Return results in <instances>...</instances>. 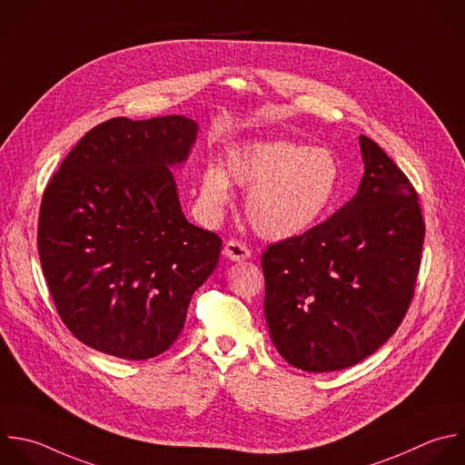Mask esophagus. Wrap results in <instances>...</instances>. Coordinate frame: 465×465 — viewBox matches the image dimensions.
I'll return each mask as SVG.
<instances>
[{
	"instance_id": "34e87169",
	"label": "esophagus",
	"mask_w": 465,
	"mask_h": 465,
	"mask_svg": "<svg viewBox=\"0 0 465 465\" xmlns=\"http://www.w3.org/2000/svg\"><path fill=\"white\" fill-rule=\"evenodd\" d=\"M224 255L232 261H246V259H250L252 250L244 242H241L237 239H230L224 244Z\"/></svg>"
}]
</instances>
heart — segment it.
I'll return each mask as SVG.
<instances>
[{"label": "heart", "mask_w": 465, "mask_h": 465, "mask_svg": "<svg viewBox=\"0 0 465 465\" xmlns=\"http://www.w3.org/2000/svg\"><path fill=\"white\" fill-rule=\"evenodd\" d=\"M228 175L208 166L201 175V203L210 212L232 199L230 179L248 190L246 213L257 233L288 239L316 224L334 204L341 170L327 149L290 140L255 142L228 154Z\"/></svg>", "instance_id": "b5f03b06"}]
</instances>
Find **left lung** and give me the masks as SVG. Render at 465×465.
Instances as JSON below:
<instances>
[{
	"instance_id": "obj_1",
	"label": "left lung",
	"mask_w": 465,
	"mask_h": 465,
	"mask_svg": "<svg viewBox=\"0 0 465 465\" xmlns=\"http://www.w3.org/2000/svg\"><path fill=\"white\" fill-rule=\"evenodd\" d=\"M358 193L331 219L270 244L264 318L295 369L331 372L374 354L414 297L425 223L407 175L369 136Z\"/></svg>"
}]
</instances>
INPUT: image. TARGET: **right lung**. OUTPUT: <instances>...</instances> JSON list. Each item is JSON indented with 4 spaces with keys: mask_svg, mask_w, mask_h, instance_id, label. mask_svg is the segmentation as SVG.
I'll use <instances>...</instances> for the list:
<instances>
[{
    "mask_svg": "<svg viewBox=\"0 0 465 465\" xmlns=\"http://www.w3.org/2000/svg\"><path fill=\"white\" fill-rule=\"evenodd\" d=\"M195 136L181 114L105 120L44 192V277L64 325L94 351L133 361L168 351L219 262L221 237L186 221L168 168Z\"/></svg>",
    "mask_w": 465,
    "mask_h": 465,
    "instance_id": "right-lung-1",
    "label": "right lung"
}]
</instances>
